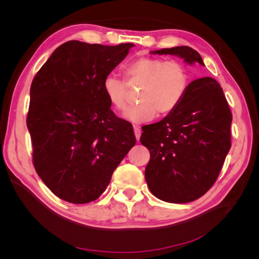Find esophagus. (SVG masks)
<instances>
[{
  "mask_svg": "<svg viewBox=\"0 0 259 259\" xmlns=\"http://www.w3.org/2000/svg\"><path fill=\"white\" fill-rule=\"evenodd\" d=\"M134 133H135V137L137 140L140 139V135H142V131H140V127L139 126H134Z\"/></svg>",
  "mask_w": 259,
  "mask_h": 259,
  "instance_id": "obj_1",
  "label": "esophagus"
}]
</instances>
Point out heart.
I'll list each match as a JSON object with an SVG mask.
<instances>
[{"label": "heart", "instance_id": "b5f03b06", "mask_svg": "<svg viewBox=\"0 0 259 259\" xmlns=\"http://www.w3.org/2000/svg\"><path fill=\"white\" fill-rule=\"evenodd\" d=\"M125 79L108 75L103 82V91L110 105L117 111H124L128 101L130 88H140L138 105L125 113L133 123L151 121L158 113L167 115L182 103L190 84L187 67L179 60L158 57H140L125 68Z\"/></svg>", "mask_w": 259, "mask_h": 259}]
</instances>
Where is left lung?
Here are the masks:
<instances>
[{"instance_id":"left-lung-1","label":"left lung","mask_w":259,"mask_h":259,"mask_svg":"<svg viewBox=\"0 0 259 259\" xmlns=\"http://www.w3.org/2000/svg\"><path fill=\"white\" fill-rule=\"evenodd\" d=\"M152 54L177 55L188 64H203L189 46ZM232 113L223 89L213 77L192 81L175 111L146 125L140 143L150 151L145 178L156 198L188 203L201 198L216 182L231 147Z\"/></svg>"}]
</instances>
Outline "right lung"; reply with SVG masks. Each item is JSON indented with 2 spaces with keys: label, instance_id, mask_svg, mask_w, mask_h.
<instances>
[{
  "label": "right lung",
  "instance_id": "1",
  "mask_svg": "<svg viewBox=\"0 0 259 259\" xmlns=\"http://www.w3.org/2000/svg\"><path fill=\"white\" fill-rule=\"evenodd\" d=\"M132 43L68 41L54 51L30 89L27 126L37 175L58 198L97 200L136 144L133 125L117 117L103 91L105 77Z\"/></svg>",
  "mask_w": 259,
  "mask_h": 259
}]
</instances>
